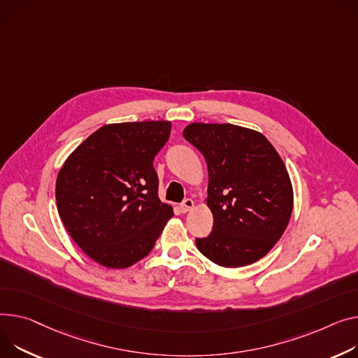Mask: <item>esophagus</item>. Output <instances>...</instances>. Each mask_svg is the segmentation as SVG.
I'll use <instances>...</instances> for the list:
<instances>
[{"label":"esophagus","mask_w":358,"mask_h":358,"mask_svg":"<svg viewBox=\"0 0 358 358\" xmlns=\"http://www.w3.org/2000/svg\"><path fill=\"white\" fill-rule=\"evenodd\" d=\"M194 207V201L192 200V199H185L181 204H180V211L181 213H187V211H189Z\"/></svg>","instance_id":"esophagus-1"}]
</instances>
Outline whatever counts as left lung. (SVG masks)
<instances>
[{
	"label": "left lung",
	"instance_id": "obj_1",
	"mask_svg": "<svg viewBox=\"0 0 358 358\" xmlns=\"http://www.w3.org/2000/svg\"><path fill=\"white\" fill-rule=\"evenodd\" d=\"M204 157L213 230L196 239L214 264L241 268L264 257L287 229L292 185L271 142L231 124H189L182 132Z\"/></svg>",
	"mask_w": 358,
	"mask_h": 358
}]
</instances>
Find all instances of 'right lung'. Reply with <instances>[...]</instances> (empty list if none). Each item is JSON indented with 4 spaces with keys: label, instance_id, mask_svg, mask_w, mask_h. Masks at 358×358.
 Returning a JSON list of instances; mask_svg holds the SVG:
<instances>
[{
    "label": "right lung",
    "instance_id": "right-lung-1",
    "mask_svg": "<svg viewBox=\"0 0 358 358\" xmlns=\"http://www.w3.org/2000/svg\"><path fill=\"white\" fill-rule=\"evenodd\" d=\"M170 132L169 121L105 125L59 171V216L71 239L102 266L122 269L145 257L173 217V207L158 197L152 164Z\"/></svg>",
    "mask_w": 358,
    "mask_h": 358
}]
</instances>
